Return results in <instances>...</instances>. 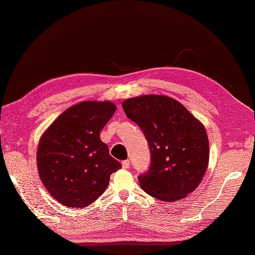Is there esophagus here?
Instances as JSON below:
<instances>
[{
	"label": "esophagus",
	"mask_w": 255,
	"mask_h": 255,
	"mask_svg": "<svg viewBox=\"0 0 255 255\" xmlns=\"http://www.w3.org/2000/svg\"><path fill=\"white\" fill-rule=\"evenodd\" d=\"M129 164H130V163H129V161H128V160H125V161H123V162H122V165H123L124 169H128V167H129Z\"/></svg>",
	"instance_id": "esophagus-1"
}]
</instances>
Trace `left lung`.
Instances as JSON below:
<instances>
[{"instance_id": "left-lung-1", "label": "left lung", "mask_w": 255, "mask_h": 255, "mask_svg": "<svg viewBox=\"0 0 255 255\" xmlns=\"http://www.w3.org/2000/svg\"><path fill=\"white\" fill-rule=\"evenodd\" d=\"M123 110L149 144V170L138 176L143 191L162 202L192 193L208 166L209 143L203 125L181 103L163 95L128 99Z\"/></svg>"}]
</instances>
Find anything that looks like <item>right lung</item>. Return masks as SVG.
Returning a JSON list of instances; mask_svg holds the SVG:
<instances>
[{
	"instance_id": "1",
	"label": "right lung",
	"mask_w": 255,
	"mask_h": 255,
	"mask_svg": "<svg viewBox=\"0 0 255 255\" xmlns=\"http://www.w3.org/2000/svg\"><path fill=\"white\" fill-rule=\"evenodd\" d=\"M115 111L111 102L79 103L42 134L37 150L38 173L60 204L75 208L91 205L105 192L112 173L122 167L100 138Z\"/></svg>"
}]
</instances>
